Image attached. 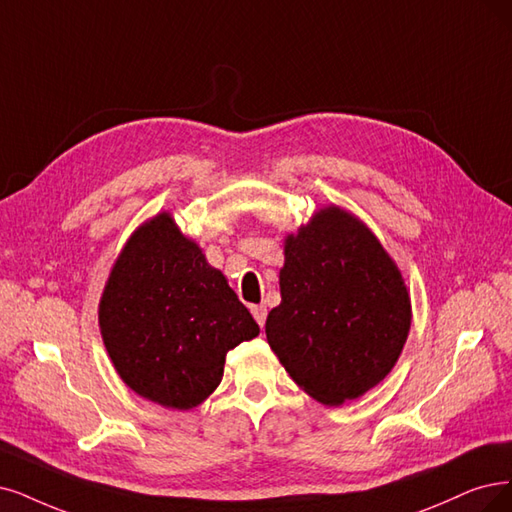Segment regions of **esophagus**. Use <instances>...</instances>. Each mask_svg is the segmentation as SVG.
I'll return each mask as SVG.
<instances>
[{
  "mask_svg": "<svg viewBox=\"0 0 512 512\" xmlns=\"http://www.w3.org/2000/svg\"><path fill=\"white\" fill-rule=\"evenodd\" d=\"M251 312H253V318L259 323V327L266 325V318H268L266 306H251Z\"/></svg>",
  "mask_w": 512,
  "mask_h": 512,
  "instance_id": "34e87169",
  "label": "esophagus"
}]
</instances>
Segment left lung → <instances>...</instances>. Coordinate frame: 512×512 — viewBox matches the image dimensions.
Instances as JSON below:
<instances>
[{
  "label": "left lung",
  "instance_id": "obj_1",
  "mask_svg": "<svg viewBox=\"0 0 512 512\" xmlns=\"http://www.w3.org/2000/svg\"><path fill=\"white\" fill-rule=\"evenodd\" d=\"M280 306L268 344L293 382L337 407L380 384L411 327L401 270L369 227L339 206L320 208L285 238Z\"/></svg>",
  "mask_w": 512,
  "mask_h": 512
}]
</instances>
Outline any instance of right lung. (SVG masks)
<instances>
[{
  "instance_id": "right-lung-1",
  "label": "right lung",
  "mask_w": 512,
  "mask_h": 512,
  "mask_svg": "<svg viewBox=\"0 0 512 512\" xmlns=\"http://www.w3.org/2000/svg\"><path fill=\"white\" fill-rule=\"evenodd\" d=\"M103 344L122 382L168 409H192L221 384L225 354L259 325L170 213L137 227L99 304Z\"/></svg>"
}]
</instances>
